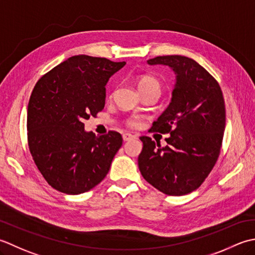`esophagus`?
<instances>
[{
    "mask_svg": "<svg viewBox=\"0 0 255 255\" xmlns=\"http://www.w3.org/2000/svg\"><path fill=\"white\" fill-rule=\"evenodd\" d=\"M132 138H135L134 135L129 134V133H124L123 134V141L124 142H128V141H129V139H132Z\"/></svg>",
    "mask_w": 255,
    "mask_h": 255,
    "instance_id": "obj_1",
    "label": "esophagus"
}]
</instances>
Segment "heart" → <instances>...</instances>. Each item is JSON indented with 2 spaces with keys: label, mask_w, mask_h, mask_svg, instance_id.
<instances>
[{
  "label": "heart",
  "mask_w": 255,
  "mask_h": 255,
  "mask_svg": "<svg viewBox=\"0 0 255 255\" xmlns=\"http://www.w3.org/2000/svg\"><path fill=\"white\" fill-rule=\"evenodd\" d=\"M137 88L141 93L144 91H149V90L160 92L162 86H160V82L155 77L149 76V75H143L137 79ZM128 124L131 127H136L138 126V120L136 118L129 119L128 121Z\"/></svg>",
  "instance_id": "obj_1"
}]
</instances>
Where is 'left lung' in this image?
Instances as JSON below:
<instances>
[{"label":"left lung","mask_w":255,"mask_h":255,"mask_svg":"<svg viewBox=\"0 0 255 255\" xmlns=\"http://www.w3.org/2000/svg\"><path fill=\"white\" fill-rule=\"evenodd\" d=\"M150 66H168L176 75L171 100L150 129L169 133L160 146L142 136L138 168L144 179L169 196H183L204 183L220 154L226 126L222 91L204 67L185 56H158Z\"/></svg>","instance_id":"8db88e82"}]
</instances>
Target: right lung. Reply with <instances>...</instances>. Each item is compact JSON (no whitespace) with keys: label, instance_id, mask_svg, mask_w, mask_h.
Masks as SVG:
<instances>
[{"label":"right lung","instance_id":"right-lung-1","mask_svg":"<svg viewBox=\"0 0 255 255\" xmlns=\"http://www.w3.org/2000/svg\"><path fill=\"white\" fill-rule=\"evenodd\" d=\"M126 64L72 56L35 85L27 108L28 146L43 177L60 193L79 195L101 183L122 146L120 133L96 136L84 121L105 108L108 81Z\"/></svg>","mask_w":255,"mask_h":255}]
</instances>
